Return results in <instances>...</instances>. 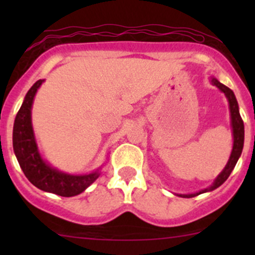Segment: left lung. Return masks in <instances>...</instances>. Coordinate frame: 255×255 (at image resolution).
Returning a JSON list of instances; mask_svg holds the SVG:
<instances>
[{
    "label": "left lung",
    "mask_w": 255,
    "mask_h": 255,
    "mask_svg": "<svg viewBox=\"0 0 255 255\" xmlns=\"http://www.w3.org/2000/svg\"><path fill=\"white\" fill-rule=\"evenodd\" d=\"M211 82H212L215 86H217L221 91L225 92V95L227 96L228 102H230V111H231V120H232V128H233V149L232 153H231L230 160H228L227 165L226 168L223 169L222 173L217 176V179L215 180L212 185L207 189L202 190V191L197 192V194H191V195H180L182 197H194L197 196L200 194H204V192L207 191H212V190L217 189L218 186L223 184L226 180L228 179V176L231 175L232 170L235 169L236 164H237L238 158L241 156L242 154V149H243V143H244V125H243V120H242L241 115H239V110H238V102L236 100L235 94H233L232 90L230 87H227L226 85L221 84L217 79L212 78L211 79Z\"/></svg>",
    "instance_id": "8db88e82"
}]
</instances>
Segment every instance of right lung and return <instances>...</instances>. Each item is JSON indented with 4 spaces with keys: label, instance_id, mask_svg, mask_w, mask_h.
I'll use <instances>...</instances> for the list:
<instances>
[{
    "label": "right lung",
    "instance_id": "add662e5",
    "mask_svg": "<svg viewBox=\"0 0 255 255\" xmlns=\"http://www.w3.org/2000/svg\"><path fill=\"white\" fill-rule=\"evenodd\" d=\"M43 80H38L27 92L13 126V149L27 179L43 191L71 197L81 194L99 177V171L87 175H69L50 168L38 153L30 122L33 99Z\"/></svg>",
    "mask_w": 255,
    "mask_h": 255
}]
</instances>
